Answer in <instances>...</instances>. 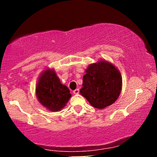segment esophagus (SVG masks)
Instances as JSON below:
<instances>
[{"mask_svg":"<svg viewBox=\"0 0 157 157\" xmlns=\"http://www.w3.org/2000/svg\"><path fill=\"white\" fill-rule=\"evenodd\" d=\"M79 92H80V90H79L78 89H77L74 90V91H73V93L75 94H78Z\"/></svg>","mask_w":157,"mask_h":157,"instance_id":"obj_1","label":"esophagus"}]
</instances>
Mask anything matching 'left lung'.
Here are the masks:
<instances>
[{"instance_id": "left-lung-1", "label": "left lung", "mask_w": 157, "mask_h": 157, "mask_svg": "<svg viewBox=\"0 0 157 157\" xmlns=\"http://www.w3.org/2000/svg\"><path fill=\"white\" fill-rule=\"evenodd\" d=\"M85 71L80 92L93 107L102 109L117 100L121 93L122 80L115 66L101 60L90 64Z\"/></svg>"}]
</instances>
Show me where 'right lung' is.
I'll return each instance as SVG.
<instances>
[{
	"label": "right lung",
	"mask_w": 157,
	"mask_h": 157,
	"mask_svg": "<svg viewBox=\"0 0 157 157\" xmlns=\"http://www.w3.org/2000/svg\"><path fill=\"white\" fill-rule=\"evenodd\" d=\"M36 96L41 105L51 111H59L66 106L71 94L60 82L55 70L47 68L41 73L36 86Z\"/></svg>",
	"instance_id": "add662e5"
}]
</instances>
